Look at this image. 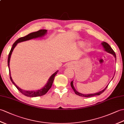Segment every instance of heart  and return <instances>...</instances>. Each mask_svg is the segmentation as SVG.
Masks as SVG:
<instances>
[{
  "label": "heart",
  "instance_id": "b5f03b06",
  "mask_svg": "<svg viewBox=\"0 0 124 124\" xmlns=\"http://www.w3.org/2000/svg\"><path fill=\"white\" fill-rule=\"evenodd\" d=\"M79 45H80V46H83V45H84V43H83V42H79ZM87 47H88V48H89V45H88V46H87Z\"/></svg>",
  "mask_w": 124,
  "mask_h": 124
}]
</instances>
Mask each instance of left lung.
<instances>
[{
  "label": "left lung",
  "mask_w": 124,
  "mask_h": 124,
  "mask_svg": "<svg viewBox=\"0 0 124 124\" xmlns=\"http://www.w3.org/2000/svg\"><path fill=\"white\" fill-rule=\"evenodd\" d=\"M101 44L102 45L103 47L104 48V50L105 51L109 53H110L111 54H113V55H114V56L115 57V59H116V54H115V52L114 51V50L112 49V48L110 47V46L106 42H103L101 43ZM114 78V77H113ZM107 86H106V87L103 89V90L100 91L99 92H98V93H91V94H82V93H79L78 91H77L75 88H74V85H73V81H71V86L72 88L73 89V90H74V93H75L77 95H78V96H81V97H87V98H89V97H93V96H99V95H100V94H101L102 93H103V91H104L106 88H107L108 87Z\"/></svg>",
  "instance_id": "8db88e82"
}]
</instances>
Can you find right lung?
I'll return each instance as SVG.
<instances>
[{"label":"right lung","mask_w":124,"mask_h":124,"mask_svg":"<svg viewBox=\"0 0 124 124\" xmlns=\"http://www.w3.org/2000/svg\"><path fill=\"white\" fill-rule=\"evenodd\" d=\"M46 33H47L46 30H39L37 31H35V32L31 33L29 34H28V35L26 36H25L24 37H21V38L18 39L13 44V45L12 46V47H11V50H10L9 55H8V68H9V76H10V79L11 81L12 82L13 84L15 85V87L17 88V89H18V90L20 92H21L22 94H23L24 95H25V96H27V97H39V96H43V95H44L49 90V89L51 88L52 85V84H53L54 78H55V76L57 74L58 71H56L55 73H54L50 77V78H49L48 80V81L46 83V84L45 85V86H44V87H43L42 88L39 89V90H32V91L23 90V89H22L21 88L18 87V86H17L15 84V82L13 81L12 78H11V74H10V68H9V62H10V59L11 54H12V52H13L14 48L16 47V46L17 45L18 43H19L20 42L26 41H28V40H30L31 39L38 38V37H42L43 36H44Z\"/></svg>","instance_id":"right-lung-1"}]
</instances>
